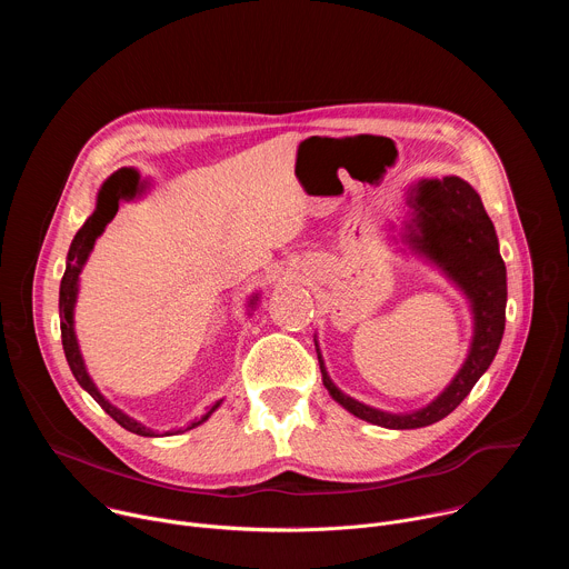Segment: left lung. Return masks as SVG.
<instances>
[{
    "instance_id": "8db88e82",
    "label": "left lung",
    "mask_w": 569,
    "mask_h": 569,
    "mask_svg": "<svg viewBox=\"0 0 569 569\" xmlns=\"http://www.w3.org/2000/svg\"><path fill=\"white\" fill-rule=\"evenodd\" d=\"M408 204L415 209V220L408 224L410 233L405 238L417 252L435 261L470 299L475 336L463 367L428 408L412 415H389L342 393L331 382L317 351L323 387L342 408L367 423L391 430L426 428L448 417L491 367L507 319V268L498 250L496 227L475 189L455 176L421 180L410 191Z\"/></svg>"
}]
</instances>
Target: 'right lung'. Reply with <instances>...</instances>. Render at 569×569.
Here are the masks:
<instances>
[{
  "mask_svg": "<svg viewBox=\"0 0 569 569\" xmlns=\"http://www.w3.org/2000/svg\"><path fill=\"white\" fill-rule=\"evenodd\" d=\"M134 189H137V173L134 171H119L114 173L99 191V200H97V209L94 213L86 220V224L80 227L71 240V248H69V254H67V268H64V274H62V281H60V336H62V349H64V358L69 362V369L73 373V378L78 380V385L83 387L101 408L121 426L126 428L128 432H134L139 437H157L154 432L146 430L141 423H137L134 419H130L128 415H123L121 410H117L114 405H110L101 391L97 389V385L92 382V378L88 376V369H86V362H83V356H80L78 351V342H76V333H73V303H76V292H78V274L80 270H83L97 238L103 233L106 224L117 216L119 211V200L121 198H132L134 196ZM220 402L211 405V408L204 412L202 419L193 421L187 430L204 423L211 412L218 408Z\"/></svg>",
  "mask_w": 569,
  "mask_h": 569,
  "instance_id": "1",
  "label": "right lung"
}]
</instances>
